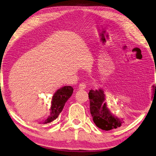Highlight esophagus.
<instances>
[{"instance_id":"obj_1","label":"esophagus","mask_w":156,"mask_h":156,"mask_svg":"<svg viewBox=\"0 0 156 156\" xmlns=\"http://www.w3.org/2000/svg\"><path fill=\"white\" fill-rule=\"evenodd\" d=\"M87 87V85H86L85 83H81L79 85V89H85Z\"/></svg>"}]
</instances>
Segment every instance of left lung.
I'll return each mask as SVG.
<instances>
[{"mask_svg": "<svg viewBox=\"0 0 156 156\" xmlns=\"http://www.w3.org/2000/svg\"><path fill=\"white\" fill-rule=\"evenodd\" d=\"M90 112L97 127L105 131L119 127L123 122L114 116L107 107L105 97L102 89L90 90L89 93Z\"/></svg>", "mask_w": 156, "mask_h": 156, "instance_id": "left-lung-1", "label": "left lung"}]
</instances>
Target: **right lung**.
I'll return each instance as SVG.
<instances>
[{"label": "right lung", "instance_id": "right-lung-1", "mask_svg": "<svg viewBox=\"0 0 156 156\" xmlns=\"http://www.w3.org/2000/svg\"><path fill=\"white\" fill-rule=\"evenodd\" d=\"M73 89L71 86H65L55 93L52 98L51 113L47 119L43 123H47L56 119L63 110L65 103L71 96Z\"/></svg>", "mask_w": 156, "mask_h": 156}]
</instances>
